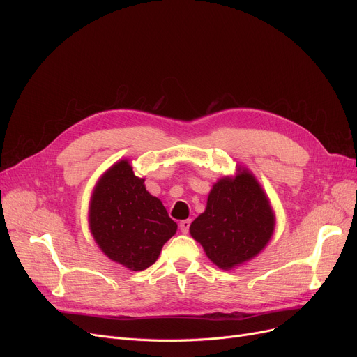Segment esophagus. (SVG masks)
<instances>
[{
    "label": "esophagus",
    "mask_w": 357,
    "mask_h": 357,
    "mask_svg": "<svg viewBox=\"0 0 357 357\" xmlns=\"http://www.w3.org/2000/svg\"><path fill=\"white\" fill-rule=\"evenodd\" d=\"M190 227H191V220H183V221H181L179 229H181V231H182L183 234H186V233L190 231Z\"/></svg>",
    "instance_id": "esophagus-1"
}]
</instances>
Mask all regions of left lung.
<instances>
[{"mask_svg": "<svg viewBox=\"0 0 357 357\" xmlns=\"http://www.w3.org/2000/svg\"><path fill=\"white\" fill-rule=\"evenodd\" d=\"M275 226L269 201L246 171L222 178L208 195L207 208L190 227L205 253L221 269H231L266 246Z\"/></svg>", "mask_w": 357, "mask_h": 357, "instance_id": "1", "label": "left lung"}]
</instances>
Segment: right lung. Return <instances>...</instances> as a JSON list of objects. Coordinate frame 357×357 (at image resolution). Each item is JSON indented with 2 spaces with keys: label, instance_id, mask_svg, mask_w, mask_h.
<instances>
[{
  "label": "right lung",
  "instance_id": "1",
  "mask_svg": "<svg viewBox=\"0 0 357 357\" xmlns=\"http://www.w3.org/2000/svg\"><path fill=\"white\" fill-rule=\"evenodd\" d=\"M143 182L127 160L116 163L100 179L89 210V227L101 250L131 271L153 265L178 229Z\"/></svg>",
  "mask_w": 357,
  "mask_h": 357
}]
</instances>
